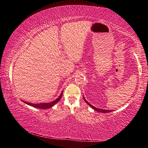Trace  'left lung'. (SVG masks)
<instances>
[{"instance_id":"8db88e82","label":"left lung","mask_w":148,"mask_h":148,"mask_svg":"<svg viewBox=\"0 0 148 148\" xmlns=\"http://www.w3.org/2000/svg\"><path fill=\"white\" fill-rule=\"evenodd\" d=\"M84 101H86V103H87V104H88L89 106H91L92 109H94L95 110H96L97 112H102V113H109V112H112L111 110H102V109H99V108H96V107H94L93 106H92V105H91V104H89V102L86 101V99L84 98Z\"/></svg>"}]
</instances>
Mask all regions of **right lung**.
I'll return each instance as SVG.
<instances>
[{
    "instance_id": "obj_1",
    "label": "right lung",
    "mask_w": 148,
    "mask_h": 148,
    "mask_svg": "<svg viewBox=\"0 0 148 148\" xmlns=\"http://www.w3.org/2000/svg\"><path fill=\"white\" fill-rule=\"evenodd\" d=\"M62 91L60 95V96L57 98L56 100H55L53 102H49V103H39V104H34V103H30V102H25L23 101V102L29 105V106H33L34 108H41V109H47V108H51L52 106H53L56 103H57L59 101V100L61 99L62 97Z\"/></svg>"
}]
</instances>
